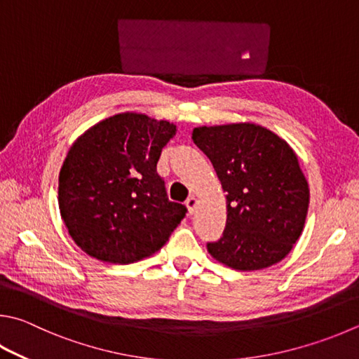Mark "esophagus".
<instances>
[{
  "instance_id": "1",
  "label": "esophagus",
  "mask_w": 359,
  "mask_h": 359,
  "mask_svg": "<svg viewBox=\"0 0 359 359\" xmlns=\"http://www.w3.org/2000/svg\"><path fill=\"white\" fill-rule=\"evenodd\" d=\"M185 204H187V207H188V212H190L191 215L194 213V210H196V205H198V199L196 198H194V196H190V198H188L187 199V202H185Z\"/></svg>"
}]
</instances>
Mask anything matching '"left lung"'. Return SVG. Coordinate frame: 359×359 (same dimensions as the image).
<instances>
[{
    "mask_svg": "<svg viewBox=\"0 0 359 359\" xmlns=\"http://www.w3.org/2000/svg\"><path fill=\"white\" fill-rule=\"evenodd\" d=\"M193 141L217 171L227 193L226 227L207 250L236 270L278 264L302 236L309 187L295 152L256 123L199 127Z\"/></svg>",
    "mask_w": 359,
    "mask_h": 359,
    "instance_id": "8db88e82",
    "label": "left lung"
}]
</instances>
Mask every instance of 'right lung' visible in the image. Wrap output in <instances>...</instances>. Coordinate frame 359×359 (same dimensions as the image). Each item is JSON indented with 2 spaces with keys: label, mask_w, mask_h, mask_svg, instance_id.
Listing matches in <instances>:
<instances>
[{
  "label": "right lung",
  "mask_w": 359,
  "mask_h": 359,
  "mask_svg": "<svg viewBox=\"0 0 359 359\" xmlns=\"http://www.w3.org/2000/svg\"><path fill=\"white\" fill-rule=\"evenodd\" d=\"M175 126L123 113L89 128L60 172L61 217L81 250L103 262L132 264L158 251L187 207L168 199L157 172Z\"/></svg>",
  "instance_id": "add662e5"
}]
</instances>
